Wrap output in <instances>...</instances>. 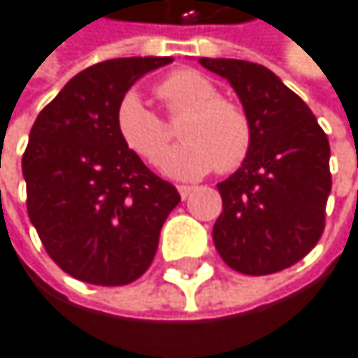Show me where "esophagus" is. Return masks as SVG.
<instances>
[{"instance_id":"esophagus-1","label":"esophagus","mask_w":358,"mask_h":358,"mask_svg":"<svg viewBox=\"0 0 358 358\" xmlns=\"http://www.w3.org/2000/svg\"><path fill=\"white\" fill-rule=\"evenodd\" d=\"M191 191H193V189H191V187H187V185H180V187H178V193H180V197H182V199H187V197L191 195Z\"/></svg>"}]
</instances>
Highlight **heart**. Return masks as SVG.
I'll return each instance as SVG.
<instances>
[{
	"instance_id": "obj_1",
	"label": "heart",
	"mask_w": 358,
	"mask_h": 358,
	"mask_svg": "<svg viewBox=\"0 0 358 358\" xmlns=\"http://www.w3.org/2000/svg\"><path fill=\"white\" fill-rule=\"evenodd\" d=\"M161 101L171 113H185L178 135L185 139L165 155L161 169L176 180H195L215 167L236 169L251 150V122L231 101L219 99L217 85L197 71H178L159 85ZM115 131L131 152L157 163L169 133L137 92L124 94L115 109Z\"/></svg>"
}]
</instances>
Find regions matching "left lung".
I'll use <instances>...</instances> for the list:
<instances>
[{"label":"left lung","instance_id":"1","mask_svg":"<svg viewBox=\"0 0 358 358\" xmlns=\"http://www.w3.org/2000/svg\"><path fill=\"white\" fill-rule=\"evenodd\" d=\"M227 79L251 122V150L217 189L223 213L213 241L243 275H271L296 264L320 241L331 193V148L311 109L266 66L199 57Z\"/></svg>","mask_w":358,"mask_h":358}]
</instances>
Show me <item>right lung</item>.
<instances>
[{
    "label": "right lung",
    "mask_w": 358,
    "mask_h": 358,
    "mask_svg": "<svg viewBox=\"0 0 358 358\" xmlns=\"http://www.w3.org/2000/svg\"><path fill=\"white\" fill-rule=\"evenodd\" d=\"M171 57H117L68 81L38 113L23 155L27 215L53 262L94 285H127L152 264L180 195L122 143L115 109Z\"/></svg>",
    "instance_id": "obj_1"
}]
</instances>
